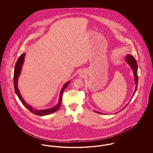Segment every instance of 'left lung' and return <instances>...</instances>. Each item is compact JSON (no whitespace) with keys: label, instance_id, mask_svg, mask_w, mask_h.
<instances>
[{"label":"left lung","instance_id":"left-lung-1","mask_svg":"<svg viewBox=\"0 0 153 153\" xmlns=\"http://www.w3.org/2000/svg\"><path fill=\"white\" fill-rule=\"evenodd\" d=\"M125 61L127 62V63L128 64V65L131 67V68L132 69V72H133V73H134V80H135V91H134V94H133V95H132V97L134 96V95H135V92H136V91H137V87H138V74H137V72H138L137 62V61H136V59H135V58H134L132 56L130 55V54H127V56H126ZM128 104V103L127 104V105L125 106V107L123 108V109H122V110H123L124 108H125L127 107V105ZM122 110H121V111H122ZM94 111H95V112H97V113H99V114H102V113L97 112V111H95V110H94ZM118 112H117L116 114L118 113Z\"/></svg>","mask_w":153,"mask_h":153}]
</instances>
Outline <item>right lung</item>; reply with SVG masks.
<instances>
[{
    "mask_svg": "<svg viewBox=\"0 0 153 153\" xmlns=\"http://www.w3.org/2000/svg\"><path fill=\"white\" fill-rule=\"evenodd\" d=\"M25 54H26V53H22L18 59L15 66L14 73V85L15 94L18 96V97H19L21 102H22L23 105L26 108L29 109L31 112L34 114V115H38V116H45V115H48L51 114L52 113L57 111L59 109V108L60 107L61 101H62V94H63L65 89L68 86V85L70 84L71 81L66 82L65 84L64 85L63 87L62 88L61 92H60V95H59V99L58 104L56 106H54V107L51 108L45 109H36L33 108V107L30 106L29 104H28L24 100V99L22 97V95L19 92L18 87V77H19L20 74L21 73V71H22V65L24 62Z\"/></svg>",
    "mask_w": 153,
    "mask_h": 153,
    "instance_id": "right-lung-1",
    "label": "right lung"
}]
</instances>
